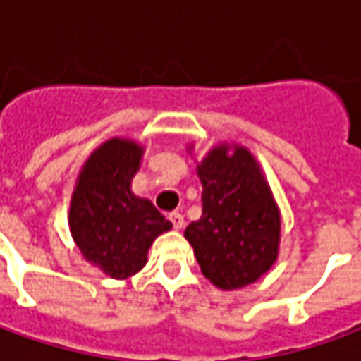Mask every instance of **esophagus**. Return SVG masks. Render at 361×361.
<instances>
[{
    "label": "esophagus",
    "mask_w": 361,
    "mask_h": 361,
    "mask_svg": "<svg viewBox=\"0 0 361 361\" xmlns=\"http://www.w3.org/2000/svg\"><path fill=\"white\" fill-rule=\"evenodd\" d=\"M170 222H172V226L176 228V230H181V228L185 226V220H183V214H180V212H172L170 216Z\"/></svg>",
    "instance_id": "1"
}]
</instances>
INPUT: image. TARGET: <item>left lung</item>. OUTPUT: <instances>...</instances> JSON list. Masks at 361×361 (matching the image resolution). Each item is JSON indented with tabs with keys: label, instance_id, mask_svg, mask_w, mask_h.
<instances>
[{
	"label": "left lung",
	"instance_id": "1",
	"mask_svg": "<svg viewBox=\"0 0 361 361\" xmlns=\"http://www.w3.org/2000/svg\"><path fill=\"white\" fill-rule=\"evenodd\" d=\"M203 214L185 228L207 279L220 290L257 282L279 257L280 212L250 150L222 142L197 164Z\"/></svg>",
	"mask_w": 361,
	"mask_h": 361
}]
</instances>
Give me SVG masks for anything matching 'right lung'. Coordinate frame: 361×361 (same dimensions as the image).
Masks as SVG:
<instances>
[{
	"mask_svg": "<svg viewBox=\"0 0 361 361\" xmlns=\"http://www.w3.org/2000/svg\"><path fill=\"white\" fill-rule=\"evenodd\" d=\"M142 147L114 137L81 168L69 207V230L82 257L111 279H129L147 263V253L172 222L149 199L131 191Z\"/></svg>",
	"mask_w": 361,
	"mask_h": 361,
	"instance_id": "right-lung-1",
	"label": "right lung"
}]
</instances>
